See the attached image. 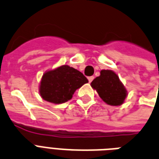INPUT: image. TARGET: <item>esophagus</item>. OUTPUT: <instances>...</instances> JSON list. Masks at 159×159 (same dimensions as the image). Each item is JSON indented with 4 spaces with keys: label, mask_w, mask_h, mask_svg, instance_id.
<instances>
[{
    "label": "esophagus",
    "mask_w": 159,
    "mask_h": 159,
    "mask_svg": "<svg viewBox=\"0 0 159 159\" xmlns=\"http://www.w3.org/2000/svg\"><path fill=\"white\" fill-rule=\"evenodd\" d=\"M93 78H94L93 76H89V77H88L89 82V83H91V82H92V80H93Z\"/></svg>",
    "instance_id": "esophagus-1"
}]
</instances>
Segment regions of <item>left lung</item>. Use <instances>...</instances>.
<instances>
[{"label": "left lung", "mask_w": 159, "mask_h": 159, "mask_svg": "<svg viewBox=\"0 0 159 159\" xmlns=\"http://www.w3.org/2000/svg\"><path fill=\"white\" fill-rule=\"evenodd\" d=\"M92 88L96 89L99 97L109 105H120L127 96V90L114 71L103 70L100 75L91 82Z\"/></svg>", "instance_id": "left-lung-1"}]
</instances>
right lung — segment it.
<instances>
[{"mask_svg": "<svg viewBox=\"0 0 159 159\" xmlns=\"http://www.w3.org/2000/svg\"><path fill=\"white\" fill-rule=\"evenodd\" d=\"M88 82L81 72L69 66H62L43 75L40 93L46 101L62 104L72 99L76 89Z\"/></svg>", "mask_w": 159, "mask_h": 159, "instance_id": "obj_1", "label": "right lung"}]
</instances>
